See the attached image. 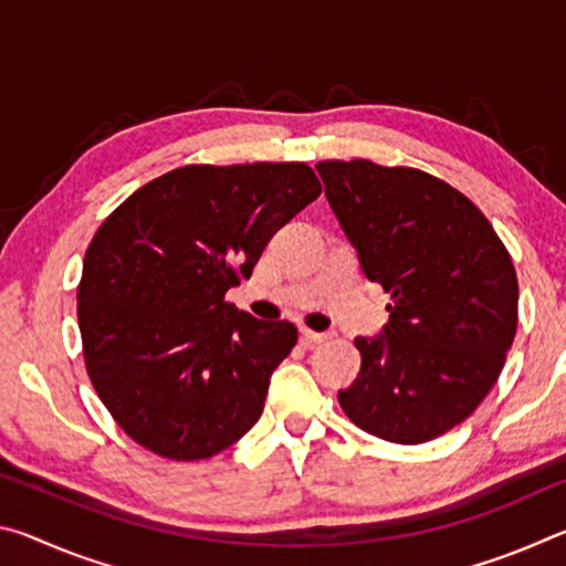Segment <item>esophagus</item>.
Listing matches in <instances>:
<instances>
[{
  "label": "esophagus",
  "instance_id": "esophagus-1",
  "mask_svg": "<svg viewBox=\"0 0 566 566\" xmlns=\"http://www.w3.org/2000/svg\"><path fill=\"white\" fill-rule=\"evenodd\" d=\"M302 339L310 344V347H314V344H322L329 339L327 332H312V329H302Z\"/></svg>",
  "mask_w": 566,
  "mask_h": 566
}]
</instances>
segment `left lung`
Masks as SVG:
<instances>
[{"instance_id": "obj_1", "label": "left lung", "mask_w": 566, "mask_h": 566, "mask_svg": "<svg viewBox=\"0 0 566 566\" xmlns=\"http://www.w3.org/2000/svg\"><path fill=\"white\" fill-rule=\"evenodd\" d=\"M369 282L391 294L379 337L339 405L364 432L421 444L490 395L516 334L520 284L502 239L469 199L421 169L369 159L317 165Z\"/></svg>"}]
</instances>
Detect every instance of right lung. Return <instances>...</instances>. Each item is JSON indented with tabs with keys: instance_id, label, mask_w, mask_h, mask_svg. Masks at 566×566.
I'll return each instance as SVG.
<instances>
[{
	"instance_id": "obj_1",
	"label": "right lung",
	"mask_w": 566,
	"mask_h": 566,
	"mask_svg": "<svg viewBox=\"0 0 566 566\" xmlns=\"http://www.w3.org/2000/svg\"><path fill=\"white\" fill-rule=\"evenodd\" d=\"M319 195L302 161L187 165L104 219L84 254L76 317L92 385L134 442L195 462L262 417L296 327L254 319L224 294Z\"/></svg>"
}]
</instances>
